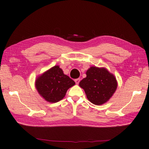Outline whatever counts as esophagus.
Segmentation results:
<instances>
[{
    "mask_svg": "<svg viewBox=\"0 0 149 149\" xmlns=\"http://www.w3.org/2000/svg\"><path fill=\"white\" fill-rule=\"evenodd\" d=\"M80 81H81L80 79H75V83L77 84H78L80 82Z\"/></svg>",
    "mask_w": 149,
    "mask_h": 149,
    "instance_id": "1",
    "label": "esophagus"
}]
</instances>
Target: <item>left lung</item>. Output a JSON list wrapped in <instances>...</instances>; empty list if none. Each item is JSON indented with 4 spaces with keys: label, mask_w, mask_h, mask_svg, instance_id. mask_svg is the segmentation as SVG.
<instances>
[{
    "label": "left lung",
    "mask_w": 149,
    "mask_h": 149,
    "mask_svg": "<svg viewBox=\"0 0 149 149\" xmlns=\"http://www.w3.org/2000/svg\"><path fill=\"white\" fill-rule=\"evenodd\" d=\"M79 86L84 90L89 102L100 105L112 97L117 89V82L115 76L105 68L91 67Z\"/></svg>",
    "instance_id": "left-lung-1"
}]
</instances>
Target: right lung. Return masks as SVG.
Returning a JSON list of instances; mask_svg holds the SVG:
<instances>
[{"label":"right lung","instance_id":"right-lung-1","mask_svg":"<svg viewBox=\"0 0 149 149\" xmlns=\"http://www.w3.org/2000/svg\"><path fill=\"white\" fill-rule=\"evenodd\" d=\"M75 84L72 79L63 74L58 65L44 72L36 80V88L38 93L50 103H56L61 100L68 89Z\"/></svg>","mask_w":149,"mask_h":149}]
</instances>
